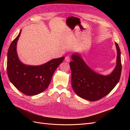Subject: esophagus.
Masks as SVG:
<instances>
[{
	"label": "esophagus",
	"instance_id": "1",
	"mask_svg": "<svg viewBox=\"0 0 130 130\" xmlns=\"http://www.w3.org/2000/svg\"><path fill=\"white\" fill-rule=\"evenodd\" d=\"M65 61L67 62H69L70 61V57L67 56L65 57Z\"/></svg>",
	"mask_w": 130,
	"mask_h": 130
}]
</instances>
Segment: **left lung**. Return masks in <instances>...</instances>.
Returning <instances> with one entry per match:
<instances>
[{"instance_id": "1", "label": "left lung", "mask_w": 130, "mask_h": 130, "mask_svg": "<svg viewBox=\"0 0 130 130\" xmlns=\"http://www.w3.org/2000/svg\"><path fill=\"white\" fill-rule=\"evenodd\" d=\"M117 51V63L111 74L104 75L94 72L86 63L81 54H72L69 63L72 71V87L78 96L90 101L99 100L111 92L120 80L121 72V53L115 42Z\"/></svg>"}]
</instances>
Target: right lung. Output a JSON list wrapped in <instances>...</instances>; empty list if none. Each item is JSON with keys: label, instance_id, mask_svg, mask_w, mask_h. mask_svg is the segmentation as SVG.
Returning <instances> with one entry per match:
<instances>
[{"label": "right lung", "instance_id": "add662e5", "mask_svg": "<svg viewBox=\"0 0 130 130\" xmlns=\"http://www.w3.org/2000/svg\"><path fill=\"white\" fill-rule=\"evenodd\" d=\"M21 30L12 42L7 53V71L11 82L26 95H35L49 86L53 74L64 57L54 58L39 66L25 64L20 61L17 52V44Z\"/></svg>", "mask_w": 130, "mask_h": 130}]
</instances>
